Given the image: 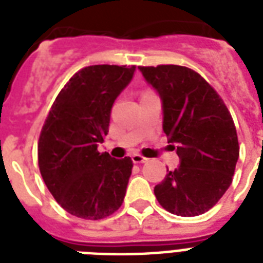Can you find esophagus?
Instances as JSON below:
<instances>
[{
    "label": "esophagus",
    "instance_id": "34e87169",
    "mask_svg": "<svg viewBox=\"0 0 263 263\" xmlns=\"http://www.w3.org/2000/svg\"><path fill=\"white\" fill-rule=\"evenodd\" d=\"M132 161H134V164H143V162H146L147 161V158L143 156H140V154H132L131 156Z\"/></svg>",
    "mask_w": 263,
    "mask_h": 263
}]
</instances>
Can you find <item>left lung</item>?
<instances>
[{"label": "left lung", "instance_id": "obj_1", "mask_svg": "<svg viewBox=\"0 0 263 263\" xmlns=\"http://www.w3.org/2000/svg\"><path fill=\"white\" fill-rule=\"evenodd\" d=\"M160 95L162 129L180 158L175 171L154 187L165 210L181 217L203 214L232 183L239 160L231 113L214 88L190 68L139 67Z\"/></svg>", "mask_w": 263, "mask_h": 263}]
</instances>
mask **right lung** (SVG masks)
Instances as JSON below:
<instances>
[{"label":"right lung","instance_id":"obj_1","mask_svg":"<svg viewBox=\"0 0 263 263\" xmlns=\"http://www.w3.org/2000/svg\"><path fill=\"white\" fill-rule=\"evenodd\" d=\"M135 68H83L60 91L47 115L39 136V171L72 216L101 220L123 203L132 160L111 158L98 146L109 132L113 103L131 83Z\"/></svg>","mask_w":263,"mask_h":263}]
</instances>
